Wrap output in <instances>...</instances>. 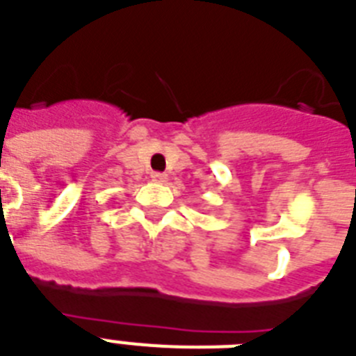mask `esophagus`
Instances as JSON below:
<instances>
[{
  "mask_svg": "<svg viewBox=\"0 0 356 356\" xmlns=\"http://www.w3.org/2000/svg\"><path fill=\"white\" fill-rule=\"evenodd\" d=\"M166 179H168L166 173H161V172L152 173V181H155V183H166Z\"/></svg>",
  "mask_w": 356,
  "mask_h": 356,
  "instance_id": "obj_1",
  "label": "esophagus"
}]
</instances>
